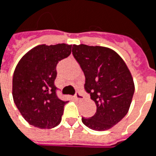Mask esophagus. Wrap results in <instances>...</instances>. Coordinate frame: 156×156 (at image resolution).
Listing matches in <instances>:
<instances>
[{
	"label": "esophagus",
	"mask_w": 156,
	"mask_h": 156,
	"mask_svg": "<svg viewBox=\"0 0 156 156\" xmlns=\"http://www.w3.org/2000/svg\"><path fill=\"white\" fill-rule=\"evenodd\" d=\"M75 98H76V99H83V98H84V96H83L82 93L77 92V93L75 94Z\"/></svg>",
	"instance_id": "34e87169"
}]
</instances>
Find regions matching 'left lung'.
<instances>
[{
  "mask_svg": "<svg viewBox=\"0 0 156 156\" xmlns=\"http://www.w3.org/2000/svg\"><path fill=\"white\" fill-rule=\"evenodd\" d=\"M72 54L84 71L85 91L97 105L95 114L82 122L95 131L110 129L129 110L134 92L131 72L109 48L74 44Z\"/></svg>",
  "mask_w": 156,
  "mask_h": 156,
  "instance_id": "8db88e82",
  "label": "left lung"
}]
</instances>
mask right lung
I'll list each match as a JSON object with an SVG mask.
<instances>
[{
  "instance_id": "1",
  "label": "right lung",
  "mask_w": 156,
  "mask_h": 156,
  "mask_svg": "<svg viewBox=\"0 0 156 156\" xmlns=\"http://www.w3.org/2000/svg\"><path fill=\"white\" fill-rule=\"evenodd\" d=\"M71 52V45L42 44L28 51L17 64L12 94L19 112L29 124L50 129L61 122L67 101L58 98L54 81L58 63Z\"/></svg>"
}]
</instances>
